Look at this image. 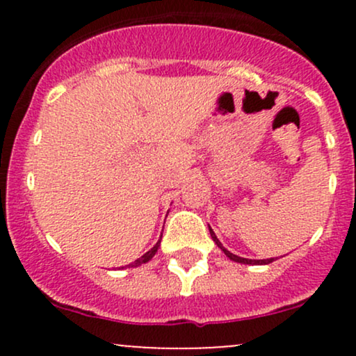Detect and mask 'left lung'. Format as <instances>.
I'll use <instances>...</instances> for the list:
<instances>
[{
  "mask_svg": "<svg viewBox=\"0 0 356 356\" xmlns=\"http://www.w3.org/2000/svg\"><path fill=\"white\" fill-rule=\"evenodd\" d=\"M209 232H211V238H212V241H214V243L218 244V246L220 248V251H222L224 254H226L227 257H229L231 261H236V263H241V264H269V263H273V261H275V259H273V257H271V259H246V257H241V256H236V254H232L231 251H227V249L224 248L222 244L219 243L218 236L214 234V231H212L211 227H209Z\"/></svg>",
  "mask_w": 356,
  "mask_h": 356,
  "instance_id": "8db88e82",
  "label": "left lung"
}]
</instances>
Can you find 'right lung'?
Listing matches in <instances>:
<instances>
[{"label":"right lung","instance_id":"1","mask_svg":"<svg viewBox=\"0 0 356 356\" xmlns=\"http://www.w3.org/2000/svg\"><path fill=\"white\" fill-rule=\"evenodd\" d=\"M159 246H161V241H157V244H155V246H154L152 249H150V251H147L144 256H140V257H138V259L134 261V263H132V264H129V266H132V268H137V266H140V264L147 263V261H150V259H152L155 252H157Z\"/></svg>","mask_w":356,"mask_h":356}]
</instances>
